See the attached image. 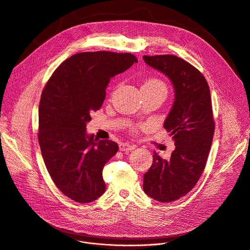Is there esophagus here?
Segmentation results:
<instances>
[{
	"label": "esophagus",
	"mask_w": 250,
	"mask_h": 250,
	"mask_svg": "<svg viewBox=\"0 0 250 250\" xmlns=\"http://www.w3.org/2000/svg\"><path fill=\"white\" fill-rule=\"evenodd\" d=\"M119 148L121 151H128V150H133L136 148V145L134 144H129L127 142H122L119 145Z\"/></svg>",
	"instance_id": "obj_1"
}]
</instances>
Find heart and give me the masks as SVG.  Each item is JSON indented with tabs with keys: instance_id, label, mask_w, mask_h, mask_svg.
I'll list each match as a JSON object with an SVG mask.
<instances>
[{
	"instance_id": "obj_1",
	"label": "heart",
	"mask_w": 250,
	"mask_h": 250,
	"mask_svg": "<svg viewBox=\"0 0 250 250\" xmlns=\"http://www.w3.org/2000/svg\"><path fill=\"white\" fill-rule=\"evenodd\" d=\"M142 90H147V91H160L163 93H167V85L166 83L158 78V77H149L144 81L141 87ZM133 130L135 131L136 128L133 127Z\"/></svg>"
}]
</instances>
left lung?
<instances>
[{"label":"left lung","instance_id":"obj_1","mask_svg":"<svg viewBox=\"0 0 250 250\" xmlns=\"http://www.w3.org/2000/svg\"><path fill=\"white\" fill-rule=\"evenodd\" d=\"M143 59L171 79L176 92L173 108L164 124L176 149L169 160L154 152L152 166L143 180V190L148 196L168 203L187 195L205 169L215 130L210 89L204 75L177 56Z\"/></svg>","mask_w":250,"mask_h":250}]
</instances>
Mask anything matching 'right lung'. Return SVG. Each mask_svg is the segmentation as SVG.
Masks as SVG:
<instances>
[{"mask_svg": "<svg viewBox=\"0 0 250 250\" xmlns=\"http://www.w3.org/2000/svg\"><path fill=\"white\" fill-rule=\"evenodd\" d=\"M136 62L129 53H78L56 68L42 91L38 127L42 157L56 187L71 200L88 203L105 192L102 171L119 145L87 135L85 126L90 114L101 108L110 78Z\"/></svg>", "mask_w": 250, "mask_h": 250, "instance_id": "right-lung-1", "label": "right lung"}]
</instances>
